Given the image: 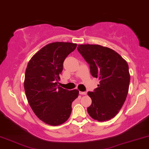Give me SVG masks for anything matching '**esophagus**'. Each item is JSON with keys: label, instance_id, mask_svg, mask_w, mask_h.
<instances>
[{"label": "esophagus", "instance_id": "obj_1", "mask_svg": "<svg viewBox=\"0 0 149 149\" xmlns=\"http://www.w3.org/2000/svg\"><path fill=\"white\" fill-rule=\"evenodd\" d=\"M80 94L82 95H86L87 93L86 92H82V91H80Z\"/></svg>", "mask_w": 149, "mask_h": 149}]
</instances>
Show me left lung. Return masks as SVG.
I'll return each mask as SVG.
<instances>
[{"instance_id": "left-lung-1", "label": "left lung", "mask_w": 149, "mask_h": 149, "mask_svg": "<svg viewBox=\"0 0 149 149\" xmlns=\"http://www.w3.org/2000/svg\"><path fill=\"white\" fill-rule=\"evenodd\" d=\"M78 50L90 66L93 77L100 80L94 92H88L92 104L88 114L100 122L114 118L125 102L130 75L127 61L109 47L100 45H79Z\"/></svg>"}]
</instances>
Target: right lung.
Masks as SVG:
<instances>
[{
    "mask_svg": "<svg viewBox=\"0 0 149 149\" xmlns=\"http://www.w3.org/2000/svg\"><path fill=\"white\" fill-rule=\"evenodd\" d=\"M76 47L69 42L49 43L33 55L26 69L24 85L28 102L37 117L49 125L67 121L71 104L78 97L77 89L68 91L58 85L63 62Z\"/></svg>",
    "mask_w": 149,
    "mask_h": 149,
    "instance_id": "obj_1",
    "label": "right lung"
}]
</instances>
